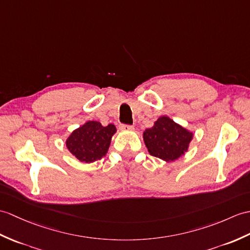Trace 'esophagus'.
Segmentation results:
<instances>
[{"mask_svg": "<svg viewBox=\"0 0 250 250\" xmlns=\"http://www.w3.org/2000/svg\"><path fill=\"white\" fill-rule=\"evenodd\" d=\"M119 127H120V130H124V131H132V130H134V126L130 125H120Z\"/></svg>", "mask_w": 250, "mask_h": 250, "instance_id": "obj_1", "label": "esophagus"}]
</instances>
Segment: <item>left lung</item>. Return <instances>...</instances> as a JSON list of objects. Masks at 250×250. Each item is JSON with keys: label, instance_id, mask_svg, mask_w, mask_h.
Segmentation results:
<instances>
[{"label": "left lung", "instance_id": "1", "mask_svg": "<svg viewBox=\"0 0 250 250\" xmlns=\"http://www.w3.org/2000/svg\"><path fill=\"white\" fill-rule=\"evenodd\" d=\"M143 137L150 154L172 162L188 151L193 133L167 116H162L152 127L144 132Z\"/></svg>", "mask_w": 250, "mask_h": 250}]
</instances>
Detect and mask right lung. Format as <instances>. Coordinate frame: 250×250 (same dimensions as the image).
<instances>
[{"instance_id": "add662e5", "label": "right lung", "mask_w": 250, "mask_h": 250, "mask_svg": "<svg viewBox=\"0 0 250 250\" xmlns=\"http://www.w3.org/2000/svg\"><path fill=\"white\" fill-rule=\"evenodd\" d=\"M115 133L116 126L112 124L103 126L99 121H87L71 133L66 146L79 161L92 163L105 156Z\"/></svg>"}]
</instances>
